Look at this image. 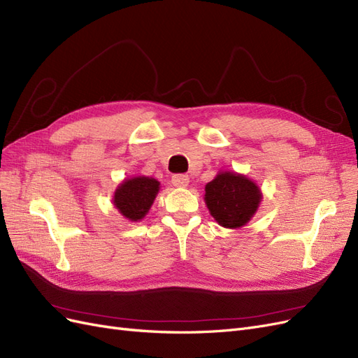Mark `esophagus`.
Returning a JSON list of instances; mask_svg holds the SVG:
<instances>
[{"mask_svg":"<svg viewBox=\"0 0 358 358\" xmlns=\"http://www.w3.org/2000/svg\"><path fill=\"white\" fill-rule=\"evenodd\" d=\"M171 182H173V185H175V187L183 188V187L188 185L189 178L187 175H183V173H176V175L171 176Z\"/></svg>","mask_w":358,"mask_h":358,"instance_id":"1","label":"esophagus"}]
</instances>
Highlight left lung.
<instances>
[{
  "mask_svg": "<svg viewBox=\"0 0 358 358\" xmlns=\"http://www.w3.org/2000/svg\"><path fill=\"white\" fill-rule=\"evenodd\" d=\"M204 200L220 225L239 229L252 218L262 194L252 180L224 171L206 185Z\"/></svg>",
  "mask_w": 358,
  "mask_h": 358,
  "instance_id": "left-lung-1",
  "label": "left lung"
}]
</instances>
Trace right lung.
I'll return each mask as SVG.
<instances>
[{
    "instance_id": "right-lung-1",
    "label": "right lung",
    "mask_w": 358,
    "mask_h": 358,
    "mask_svg": "<svg viewBox=\"0 0 358 358\" xmlns=\"http://www.w3.org/2000/svg\"><path fill=\"white\" fill-rule=\"evenodd\" d=\"M159 188V182L152 178H134L125 180L115 192V206L125 218L137 221L148 213Z\"/></svg>"
}]
</instances>
